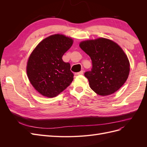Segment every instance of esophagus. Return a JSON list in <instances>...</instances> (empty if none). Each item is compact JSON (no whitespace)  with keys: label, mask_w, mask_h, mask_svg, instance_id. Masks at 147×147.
<instances>
[{"label":"esophagus","mask_w":147,"mask_h":147,"mask_svg":"<svg viewBox=\"0 0 147 147\" xmlns=\"http://www.w3.org/2000/svg\"><path fill=\"white\" fill-rule=\"evenodd\" d=\"M83 70H81L80 72L75 73V75H83Z\"/></svg>","instance_id":"obj_1"}]
</instances>
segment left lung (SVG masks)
Here are the masks:
<instances>
[{"label":"left lung","instance_id":"8db88e82","mask_svg":"<svg viewBox=\"0 0 147 147\" xmlns=\"http://www.w3.org/2000/svg\"><path fill=\"white\" fill-rule=\"evenodd\" d=\"M80 47L92 61L91 70L84 73L90 88L100 96L117 91L127 80L130 70L129 62L121 48L104 38L82 42Z\"/></svg>","mask_w":147,"mask_h":147}]
</instances>
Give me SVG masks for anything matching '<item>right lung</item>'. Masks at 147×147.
<instances>
[{"instance_id": "1", "label": "right lung", "mask_w": 147, "mask_h": 147, "mask_svg": "<svg viewBox=\"0 0 147 147\" xmlns=\"http://www.w3.org/2000/svg\"><path fill=\"white\" fill-rule=\"evenodd\" d=\"M73 40L55 34L45 38L31 53L27 64L29 81L40 94L48 97L59 94L74 80L70 64L62 57Z\"/></svg>"}]
</instances>
